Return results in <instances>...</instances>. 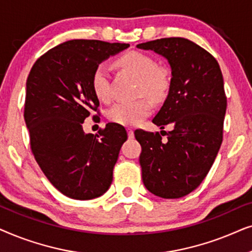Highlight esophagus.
Returning <instances> with one entry per match:
<instances>
[{
    "mask_svg": "<svg viewBox=\"0 0 252 252\" xmlns=\"http://www.w3.org/2000/svg\"><path fill=\"white\" fill-rule=\"evenodd\" d=\"M127 134H128L129 139H133V137H134V129L133 128H127Z\"/></svg>",
    "mask_w": 252,
    "mask_h": 252,
    "instance_id": "obj_1",
    "label": "esophagus"
}]
</instances>
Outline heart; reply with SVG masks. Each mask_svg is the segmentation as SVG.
I'll list each match as a JSON object with an SVG mask.
<instances>
[{
  "instance_id": "b5f03b06",
  "label": "heart",
  "mask_w": 252,
  "mask_h": 252,
  "mask_svg": "<svg viewBox=\"0 0 252 252\" xmlns=\"http://www.w3.org/2000/svg\"><path fill=\"white\" fill-rule=\"evenodd\" d=\"M118 66L129 71L139 78L137 93L146 94L155 101L161 99L170 88V72L166 67L157 65L150 55L141 51H128L116 61ZM92 88L94 94L103 102H109L112 97L109 71L104 64H98L92 74ZM153 104L147 97L130 102H119L108 112V118L112 123L125 126H136L150 115Z\"/></svg>"
}]
</instances>
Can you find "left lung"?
I'll return each mask as SVG.
<instances>
[{"label":"left lung","instance_id":"left-lung-1","mask_svg":"<svg viewBox=\"0 0 252 252\" xmlns=\"http://www.w3.org/2000/svg\"><path fill=\"white\" fill-rule=\"evenodd\" d=\"M136 47L163 55L172 68L168 95L153 123L173 128L165 140L158 132L135 130L143 184L159 197L180 198L201 185L221 146L227 106L221 70L209 51L184 37Z\"/></svg>","mask_w":252,"mask_h":252}]
</instances>
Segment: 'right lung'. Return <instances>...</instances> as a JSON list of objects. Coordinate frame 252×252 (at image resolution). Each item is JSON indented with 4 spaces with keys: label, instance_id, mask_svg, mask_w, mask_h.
<instances>
[{
    "label": "right lung",
    "instance_id": "right-lung-1",
    "mask_svg": "<svg viewBox=\"0 0 252 252\" xmlns=\"http://www.w3.org/2000/svg\"><path fill=\"white\" fill-rule=\"evenodd\" d=\"M128 43L70 40L37 58L26 81L24 118L36 163L57 190L73 199H93L108 190L127 133L106 124L97 135L82 124L99 115L92 88L94 68Z\"/></svg>",
    "mask_w": 252,
    "mask_h": 252
}]
</instances>
